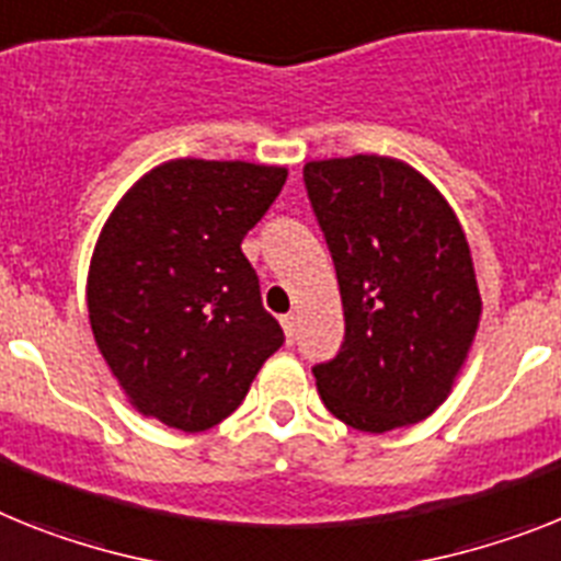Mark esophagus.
Listing matches in <instances>:
<instances>
[{"label":"esophagus","instance_id":"1","mask_svg":"<svg viewBox=\"0 0 561 561\" xmlns=\"http://www.w3.org/2000/svg\"><path fill=\"white\" fill-rule=\"evenodd\" d=\"M282 328H285V336H288V345H294L296 328H299V319H296L294 313H285V317H282Z\"/></svg>","mask_w":561,"mask_h":561}]
</instances>
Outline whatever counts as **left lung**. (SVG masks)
Here are the masks:
<instances>
[{
  "label": "left lung",
  "mask_w": 561,
  "mask_h": 561,
  "mask_svg": "<svg viewBox=\"0 0 561 561\" xmlns=\"http://www.w3.org/2000/svg\"><path fill=\"white\" fill-rule=\"evenodd\" d=\"M305 187L345 308V342L313 368L319 397L365 433L422 422L448 399L482 313L462 225L390 157L308 162Z\"/></svg>",
  "instance_id": "8db88e82"
}]
</instances>
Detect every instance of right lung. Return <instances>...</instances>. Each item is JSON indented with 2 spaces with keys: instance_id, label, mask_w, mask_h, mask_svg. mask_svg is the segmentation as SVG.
Listing matches in <instances>:
<instances>
[{
  "instance_id": "right-lung-1",
  "label": "right lung",
  "mask_w": 561,
  "mask_h": 561,
  "mask_svg": "<svg viewBox=\"0 0 561 561\" xmlns=\"http://www.w3.org/2000/svg\"><path fill=\"white\" fill-rule=\"evenodd\" d=\"M285 168L171 159L107 216L88 273L99 353L130 404L199 433L237 411L285 342L242 253Z\"/></svg>"
}]
</instances>
